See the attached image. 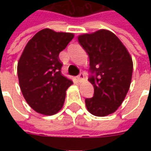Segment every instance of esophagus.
Instances as JSON below:
<instances>
[{
	"label": "esophagus",
	"instance_id": "obj_1",
	"mask_svg": "<svg viewBox=\"0 0 151 151\" xmlns=\"http://www.w3.org/2000/svg\"><path fill=\"white\" fill-rule=\"evenodd\" d=\"M84 78H85V75H84V73H80V74L78 76V82H83V80H84Z\"/></svg>",
	"mask_w": 151,
	"mask_h": 151
}]
</instances>
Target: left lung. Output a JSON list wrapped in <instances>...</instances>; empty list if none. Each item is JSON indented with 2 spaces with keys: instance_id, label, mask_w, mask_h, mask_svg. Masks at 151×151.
<instances>
[{
  "instance_id": "left-lung-1",
  "label": "left lung",
  "mask_w": 151,
  "mask_h": 151,
  "mask_svg": "<svg viewBox=\"0 0 151 151\" xmlns=\"http://www.w3.org/2000/svg\"><path fill=\"white\" fill-rule=\"evenodd\" d=\"M90 57L92 75L88 81L94 86L93 98L86 99L90 113L106 116L123 103L132 81L133 60L123 43L111 31L101 29L78 36Z\"/></svg>"
}]
</instances>
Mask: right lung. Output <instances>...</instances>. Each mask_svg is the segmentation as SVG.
<instances>
[{"mask_svg": "<svg viewBox=\"0 0 151 151\" xmlns=\"http://www.w3.org/2000/svg\"><path fill=\"white\" fill-rule=\"evenodd\" d=\"M73 37V33L43 29L28 41L19 58V86L25 100L38 113L52 116L63 108L73 82L61 74L59 54Z\"/></svg>", "mask_w": 151, "mask_h": 151, "instance_id": "add662e5", "label": "right lung"}]
</instances>
